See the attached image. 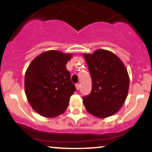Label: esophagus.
I'll use <instances>...</instances> for the list:
<instances>
[{"label":"esophagus","mask_w":152,"mask_h":152,"mask_svg":"<svg viewBox=\"0 0 152 152\" xmlns=\"http://www.w3.org/2000/svg\"><path fill=\"white\" fill-rule=\"evenodd\" d=\"M76 90H79V88H80L79 83H76Z\"/></svg>","instance_id":"esophagus-1"}]
</instances>
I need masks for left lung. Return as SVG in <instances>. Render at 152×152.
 Wrapping results in <instances>:
<instances>
[{"mask_svg": "<svg viewBox=\"0 0 152 152\" xmlns=\"http://www.w3.org/2000/svg\"><path fill=\"white\" fill-rule=\"evenodd\" d=\"M92 81L90 94L83 97L85 108L99 118L112 116L123 106L128 94L129 77L115 54L99 49L83 54Z\"/></svg>", "mask_w": 152, "mask_h": 152, "instance_id": "obj_1", "label": "left lung"}]
</instances>
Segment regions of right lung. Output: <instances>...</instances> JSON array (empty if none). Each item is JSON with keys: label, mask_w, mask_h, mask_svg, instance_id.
I'll return each instance as SVG.
<instances>
[{"label": "right lung", "mask_w": 152, "mask_h": 152, "mask_svg": "<svg viewBox=\"0 0 152 152\" xmlns=\"http://www.w3.org/2000/svg\"><path fill=\"white\" fill-rule=\"evenodd\" d=\"M72 54L48 50L31 63L25 75V91L29 104L38 114L52 118L63 114L76 87L66 64Z\"/></svg>", "instance_id": "obj_1"}]
</instances>
